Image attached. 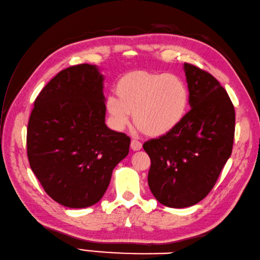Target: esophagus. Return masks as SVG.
Wrapping results in <instances>:
<instances>
[{
	"label": "esophagus",
	"instance_id": "esophagus-1",
	"mask_svg": "<svg viewBox=\"0 0 260 260\" xmlns=\"http://www.w3.org/2000/svg\"><path fill=\"white\" fill-rule=\"evenodd\" d=\"M131 148L133 150H140L142 148V143L136 141V140H132V142H131Z\"/></svg>",
	"mask_w": 260,
	"mask_h": 260
}]
</instances>
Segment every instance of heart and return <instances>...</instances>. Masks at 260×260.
Segmentation results:
<instances>
[{
    "label": "heart",
    "mask_w": 260,
    "mask_h": 260,
    "mask_svg": "<svg viewBox=\"0 0 260 260\" xmlns=\"http://www.w3.org/2000/svg\"><path fill=\"white\" fill-rule=\"evenodd\" d=\"M116 94L108 95L105 108L113 128L127 127L134 114L135 124L149 136H162L182 122L189 93L177 75L135 71L116 84Z\"/></svg>",
    "instance_id": "1"
}]
</instances>
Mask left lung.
<instances>
[{
	"instance_id": "obj_1",
	"label": "left lung",
	"mask_w": 260,
	"mask_h": 260,
	"mask_svg": "<svg viewBox=\"0 0 260 260\" xmlns=\"http://www.w3.org/2000/svg\"><path fill=\"white\" fill-rule=\"evenodd\" d=\"M191 110L176 127L145 142L150 158L148 186L167 207L184 208L212 190L231 157L235 110L225 88L207 72L184 64Z\"/></svg>"
}]
</instances>
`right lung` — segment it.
Masks as SVG:
<instances>
[{"label":"right lung","mask_w":260,"mask_h":260,"mask_svg":"<svg viewBox=\"0 0 260 260\" xmlns=\"http://www.w3.org/2000/svg\"><path fill=\"white\" fill-rule=\"evenodd\" d=\"M104 75L96 65L65 69L41 90L27 125V157L46 194L69 208L100 202L131 138L105 124Z\"/></svg>","instance_id":"obj_1"}]
</instances>
